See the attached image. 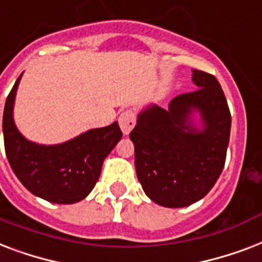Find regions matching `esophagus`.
Here are the masks:
<instances>
[{
  "mask_svg": "<svg viewBox=\"0 0 262 262\" xmlns=\"http://www.w3.org/2000/svg\"><path fill=\"white\" fill-rule=\"evenodd\" d=\"M135 113L133 111H124L121 113L120 117H119V124H120V128L123 131L124 135H128L131 133V129L135 127Z\"/></svg>",
  "mask_w": 262,
  "mask_h": 262,
  "instance_id": "obj_1",
  "label": "esophagus"
}]
</instances>
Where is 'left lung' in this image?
Returning <instances> with one entry per match:
<instances>
[{"label":"left lung","instance_id":"8db88e82","mask_svg":"<svg viewBox=\"0 0 262 262\" xmlns=\"http://www.w3.org/2000/svg\"><path fill=\"white\" fill-rule=\"evenodd\" d=\"M196 90L178 95L167 109L147 103L129 134L135 169L150 200L184 208L202 200L222 173L231 115L213 75L192 70Z\"/></svg>","mask_w":262,"mask_h":262}]
</instances>
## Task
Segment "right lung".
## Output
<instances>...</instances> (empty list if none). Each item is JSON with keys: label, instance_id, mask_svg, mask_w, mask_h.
Masks as SVG:
<instances>
[{"label": "right lung", "instance_id": "1", "mask_svg": "<svg viewBox=\"0 0 262 262\" xmlns=\"http://www.w3.org/2000/svg\"><path fill=\"white\" fill-rule=\"evenodd\" d=\"M23 74L16 80L4 108L5 151L12 169L24 187L53 204H76L84 200L101 175L103 160L123 137L117 121L102 128L87 129L70 141L40 145L28 141L13 119L16 93Z\"/></svg>", "mask_w": 262, "mask_h": 262}]
</instances>
